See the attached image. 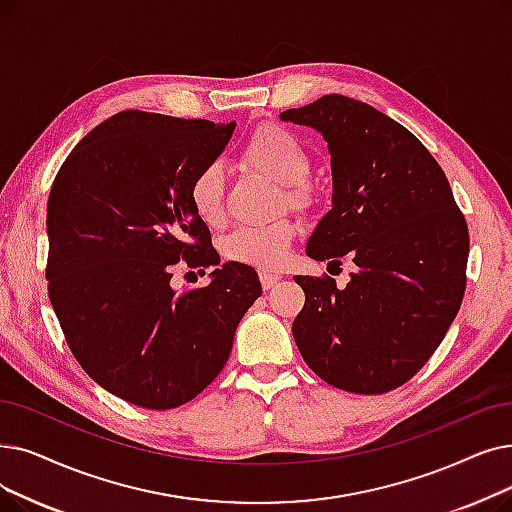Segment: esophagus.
I'll return each mask as SVG.
<instances>
[{
  "label": "esophagus",
  "instance_id": "1",
  "mask_svg": "<svg viewBox=\"0 0 512 512\" xmlns=\"http://www.w3.org/2000/svg\"><path fill=\"white\" fill-rule=\"evenodd\" d=\"M259 278H261V286L265 288V291H270V288H274L280 282V276L270 274V272H261Z\"/></svg>",
  "mask_w": 512,
  "mask_h": 512
}]
</instances>
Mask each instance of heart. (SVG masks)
<instances>
[{
    "label": "heart",
    "mask_w": 512,
    "mask_h": 512,
    "mask_svg": "<svg viewBox=\"0 0 512 512\" xmlns=\"http://www.w3.org/2000/svg\"><path fill=\"white\" fill-rule=\"evenodd\" d=\"M242 163L284 186V201L291 207L309 203L303 182L309 175V154L293 133L282 127L259 129L242 148ZM188 201L198 219L217 226L224 219V171L217 165L196 171L188 186ZM293 238L295 226L286 219L268 226H240L226 238L224 253L230 261L274 270L286 261Z\"/></svg>",
    "instance_id": "b5f03b06"
}]
</instances>
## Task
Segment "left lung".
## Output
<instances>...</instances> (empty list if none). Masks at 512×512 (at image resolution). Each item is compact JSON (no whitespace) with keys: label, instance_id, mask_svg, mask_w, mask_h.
I'll return each mask as SVG.
<instances>
[{"label":"left lung","instance_id":"1","mask_svg":"<svg viewBox=\"0 0 512 512\" xmlns=\"http://www.w3.org/2000/svg\"><path fill=\"white\" fill-rule=\"evenodd\" d=\"M280 119L316 129L330 152L332 209L305 253L358 265L345 288L295 276L305 293L295 343L328 385L391 391L427 364L458 314L469 228L431 152L381 110L330 94Z\"/></svg>","mask_w":512,"mask_h":512}]
</instances>
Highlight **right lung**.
I'll use <instances>...</instances> for the list:
<instances>
[{
    "label": "right lung",
    "instance_id": "add662e5",
    "mask_svg": "<svg viewBox=\"0 0 512 512\" xmlns=\"http://www.w3.org/2000/svg\"><path fill=\"white\" fill-rule=\"evenodd\" d=\"M234 123L123 110L73 148L48 198V293L81 368L113 395L171 410L226 366L261 295L251 265H219L188 186L224 152ZM214 265L177 294L174 263ZM205 272V270H203Z\"/></svg>",
    "mask_w": 512,
    "mask_h": 512
}]
</instances>
